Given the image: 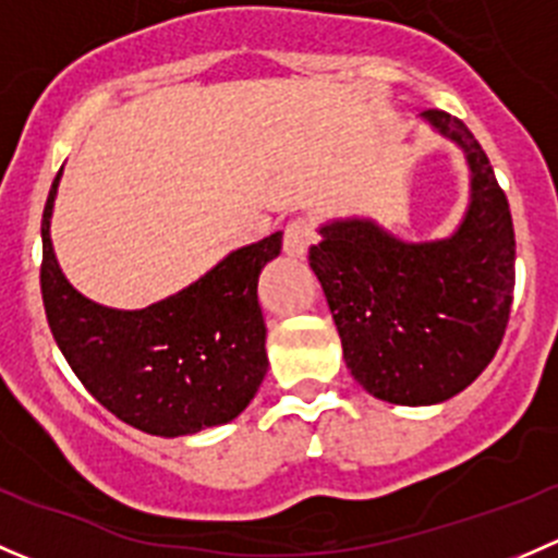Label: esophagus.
<instances>
[{"instance_id": "1", "label": "esophagus", "mask_w": 558, "mask_h": 558, "mask_svg": "<svg viewBox=\"0 0 558 558\" xmlns=\"http://www.w3.org/2000/svg\"><path fill=\"white\" fill-rule=\"evenodd\" d=\"M315 243V227L311 218L300 216L294 221L286 223V232H283V247L289 256H305L307 247Z\"/></svg>"}]
</instances>
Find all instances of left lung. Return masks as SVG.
Instances as JSON below:
<instances>
[{
  "instance_id": "1",
  "label": "left lung",
  "mask_w": 558,
  "mask_h": 558,
  "mask_svg": "<svg viewBox=\"0 0 558 558\" xmlns=\"http://www.w3.org/2000/svg\"><path fill=\"white\" fill-rule=\"evenodd\" d=\"M464 148L472 202L453 238L402 243L373 221L320 227L311 267L324 286L342 356L373 397L437 404L464 391L497 353L515 286L510 205L464 121L426 110Z\"/></svg>"
}]
</instances>
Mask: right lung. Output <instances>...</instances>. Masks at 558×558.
<instances>
[{
	"mask_svg": "<svg viewBox=\"0 0 558 558\" xmlns=\"http://www.w3.org/2000/svg\"><path fill=\"white\" fill-rule=\"evenodd\" d=\"M56 174L43 213V305L56 345L116 418L161 437L194 435L240 415L267 375V324L256 300L275 232L229 253L205 278L145 311H112L77 294L50 245Z\"/></svg>",
	"mask_w": 558,
	"mask_h": 558,
	"instance_id": "add662e5",
	"label": "right lung"
}]
</instances>
